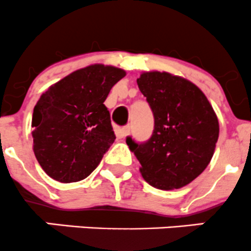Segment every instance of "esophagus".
Listing matches in <instances>:
<instances>
[{
  "mask_svg": "<svg viewBox=\"0 0 251 251\" xmlns=\"http://www.w3.org/2000/svg\"><path fill=\"white\" fill-rule=\"evenodd\" d=\"M130 132H131V127H130V126H126V127H124L123 130H121V133H123L124 138H125L126 136H128V134H130Z\"/></svg>",
  "mask_w": 251,
  "mask_h": 251,
  "instance_id": "1",
  "label": "esophagus"
}]
</instances>
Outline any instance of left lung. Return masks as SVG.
<instances>
[{"mask_svg":"<svg viewBox=\"0 0 251 251\" xmlns=\"http://www.w3.org/2000/svg\"><path fill=\"white\" fill-rule=\"evenodd\" d=\"M137 84L154 114L144 143H126L141 163L142 176L161 190L188 185L209 165L219 121L205 95L191 81L167 72H144Z\"/></svg>","mask_w":251,"mask_h":251,"instance_id":"1","label":"left lung"}]
</instances>
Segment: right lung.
I'll return each mask as SVG.
<instances>
[{
    "instance_id": "1",
    "label": "right lung",
    "mask_w": 251,
    "mask_h": 251,
    "mask_svg": "<svg viewBox=\"0 0 251 251\" xmlns=\"http://www.w3.org/2000/svg\"><path fill=\"white\" fill-rule=\"evenodd\" d=\"M125 75L121 68L96 63L75 71L42 95L32 115L33 151L50 178L75 183L99 166L115 139L103 102Z\"/></svg>"
}]
</instances>
